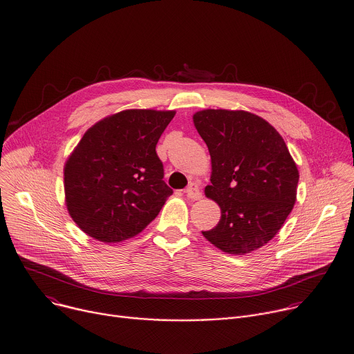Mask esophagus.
<instances>
[{
    "label": "esophagus",
    "mask_w": 354,
    "mask_h": 354,
    "mask_svg": "<svg viewBox=\"0 0 354 354\" xmlns=\"http://www.w3.org/2000/svg\"><path fill=\"white\" fill-rule=\"evenodd\" d=\"M185 192H186L187 198L192 199V201H198V199L202 198V192H201V189H199V187H198L195 183H191V185L185 189Z\"/></svg>",
    "instance_id": "esophagus-1"
}]
</instances>
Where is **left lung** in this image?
<instances>
[{"instance_id":"left-lung-1","label":"left lung","mask_w":354,"mask_h":354,"mask_svg":"<svg viewBox=\"0 0 354 354\" xmlns=\"http://www.w3.org/2000/svg\"><path fill=\"white\" fill-rule=\"evenodd\" d=\"M194 124L211 156L205 192L222 214L202 234L229 254L262 248L282 227L297 198L299 174L285 140L266 120L245 111H199Z\"/></svg>"}]
</instances>
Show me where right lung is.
Returning <instances> with one entry per match:
<instances>
[{
    "mask_svg": "<svg viewBox=\"0 0 354 354\" xmlns=\"http://www.w3.org/2000/svg\"><path fill=\"white\" fill-rule=\"evenodd\" d=\"M175 111L127 109L84 133L64 167L69 215L89 236L115 243L139 234L172 195L156 145Z\"/></svg>",
    "mask_w": 354,
    "mask_h": 354,
    "instance_id": "right-lung-1",
    "label": "right lung"
}]
</instances>
